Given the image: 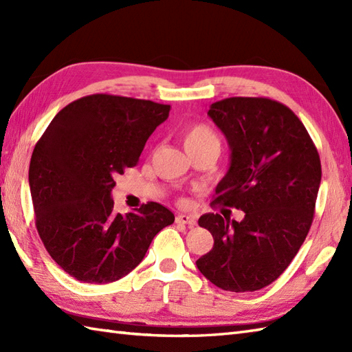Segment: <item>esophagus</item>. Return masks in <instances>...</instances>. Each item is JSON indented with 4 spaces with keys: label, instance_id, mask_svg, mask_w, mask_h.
<instances>
[{
    "label": "esophagus",
    "instance_id": "obj_1",
    "mask_svg": "<svg viewBox=\"0 0 352 352\" xmlns=\"http://www.w3.org/2000/svg\"><path fill=\"white\" fill-rule=\"evenodd\" d=\"M175 221H177V223H184V226H188V227H195L197 226V218L195 216H192V214H178L177 218H175Z\"/></svg>",
    "mask_w": 352,
    "mask_h": 352
}]
</instances>
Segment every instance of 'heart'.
Instances as JSON below:
<instances>
[{
    "instance_id": "1",
    "label": "heart",
    "mask_w": 352,
    "mask_h": 352,
    "mask_svg": "<svg viewBox=\"0 0 352 352\" xmlns=\"http://www.w3.org/2000/svg\"><path fill=\"white\" fill-rule=\"evenodd\" d=\"M183 144L189 154L204 151V149H214L219 153L221 140L212 126L206 124H192L183 133Z\"/></svg>"
}]
</instances>
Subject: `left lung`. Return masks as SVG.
Wrapping results in <instances>:
<instances>
[{
    "label": "left lung",
    "mask_w": 352,
    "mask_h": 352,
    "mask_svg": "<svg viewBox=\"0 0 352 352\" xmlns=\"http://www.w3.org/2000/svg\"><path fill=\"white\" fill-rule=\"evenodd\" d=\"M208 116L231 149L212 206L239 208L245 218L201 216L214 243L197 266L222 290H260L286 271L309 234L322 177L319 153L300 118L278 101L233 96L213 102Z\"/></svg>",
    "instance_id": "left-lung-1"
}]
</instances>
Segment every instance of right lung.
Wrapping results in <instances>:
<instances>
[{
	"label": "right lung",
	"mask_w": 352,
	"mask_h": 352,
	"mask_svg": "<svg viewBox=\"0 0 352 352\" xmlns=\"http://www.w3.org/2000/svg\"><path fill=\"white\" fill-rule=\"evenodd\" d=\"M170 106L94 94L72 101L37 140L28 182L36 228L52 260L83 283L106 284L136 267L175 216L159 203L116 213L115 178L136 166Z\"/></svg>",
	"instance_id": "1"
}]
</instances>
